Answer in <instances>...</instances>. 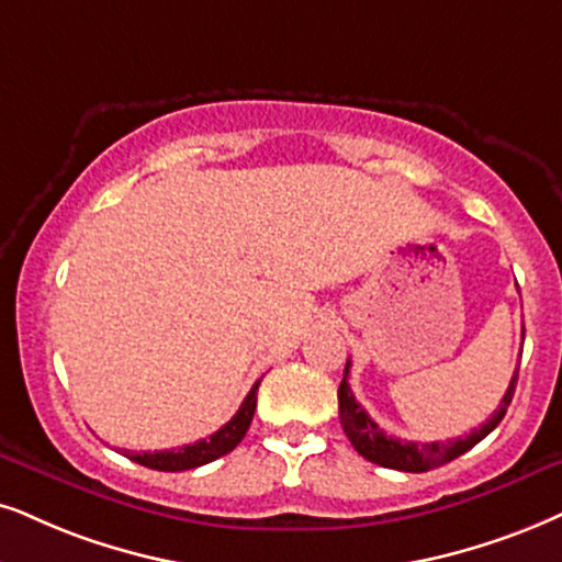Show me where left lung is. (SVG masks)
<instances>
[{
  "label": "left lung",
  "mask_w": 562,
  "mask_h": 562,
  "mask_svg": "<svg viewBox=\"0 0 562 562\" xmlns=\"http://www.w3.org/2000/svg\"><path fill=\"white\" fill-rule=\"evenodd\" d=\"M347 373H350V360L345 366V379L339 383V423H342L345 436L350 438L355 451L360 457L373 461V464L386 467V470H400V472H428L436 467H443L446 461L461 457L477 446L487 432L498 428V423L506 415L510 400H514L516 381H518V368L514 371V379L508 383V392L503 394L501 407L493 412V417L485 425H480V430H472L470 436L453 438V440H432V443H415V440H402L394 436H386L379 425L371 420V415L355 402L350 383H347Z\"/></svg>",
  "instance_id": "8db88e82"
}]
</instances>
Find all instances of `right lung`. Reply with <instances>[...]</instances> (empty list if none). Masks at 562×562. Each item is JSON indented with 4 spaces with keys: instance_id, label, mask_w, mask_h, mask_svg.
<instances>
[{
    "instance_id": "right-lung-1",
    "label": "right lung",
    "mask_w": 562,
    "mask_h": 562,
    "mask_svg": "<svg viewBox=\"0 0 562 562\" xmlns=\"http://www.w3.org/2000/svg\"><path fill=\"white\" fill-rule=\"evenodd\" d=\"M257 389H259V381L254 383L251 392L246 394V400L238 407L236 415H233L217 432H212L210 438H202L196 440V443L181 446V449H173V451L130 453V459L158 472H187L225 457V453H231L240 440H244L248 425L254 420V409H257Z\"/></svg>"
}]
</instances>
